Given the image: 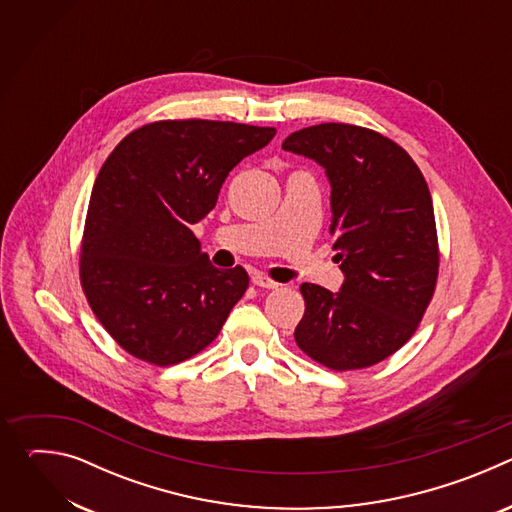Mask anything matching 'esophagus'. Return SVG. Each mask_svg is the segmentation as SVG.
<instances>
[{
    "label": "esophagus",
    "mask_w": 512,
    "mask_h": 512,
    "mask_svg": "<svg viewBox=\"0 0 512 512\" xmlns=\"http://www.w3.org/2000/svg\"><path fill=\"white\" fill-rule=\"evenodd\" d=\"M251 281H253V285H257V287H265V289H277V287H279V283H277V281L269 279V277H267V275H263V273H253V275H251Z\"/></svg>",
    "instance_id": "34e87169"
}]
</instances>
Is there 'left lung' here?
I'll return each mask as SVG.
<instances>
[{
	"instance_id": "left-lung-1",
	"label": "left lung",
	"mask_w": 512,
	"mask_h": 512,
	"mask_svg": "<svg viewBox=\"0 0 512 512\" xmlns=\"http://www.w3.org/2000/svg\"><path fill=\"white\" fill-rule=\"evenodd\" d=\"M281 148L326 170L344 273L336 294L302 283L296 342L332 371L373 367L413 336L433 298L440 251L427 182L401 145L367 127L320 123Z\"/></svg>"
}]
</instances>
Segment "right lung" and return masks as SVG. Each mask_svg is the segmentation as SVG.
Masks as SVG:
<instances>
[{"label":"right lung","mask_w":512,"mask_h":512,"mask_svg":"<svg viewBox=\"0 0 512 512\" xmlns=\"http://www.w3.org/2000/svg\"><path fill=\"white\" fill-rule=\"evenodd\" d=\"M275 127L154 121L105 160L87 210L81 285L111 338L170 367L204 350L249 287L247 271L216 269L192 225L214 208L229 172Z\"/></svg>","instance_id":"add662e5"}]
</instances>
